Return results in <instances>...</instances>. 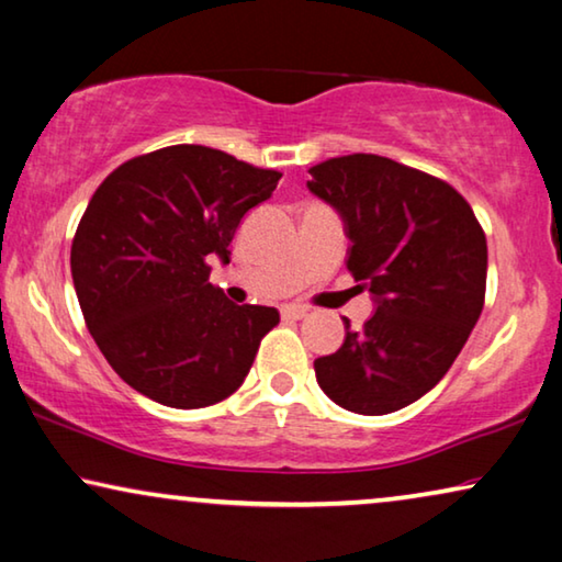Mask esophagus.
<instances>
[{
  "mask_svg": "<svg viewBox=\"0 0 562 562\" xmlns=\"http://www.w3.org/2000/svg\"><path fill=\"white\" fill-rule=\"evenodd\" d=\"M308 314L306 306H299V304H289L281 308V316L283 319H304V316Z\"/></svg>",
  "mask_w": 562,
  "mask_h": 562,
  "instance_id": "obj_1",
  "label": "esophagus"
}]
</instances>
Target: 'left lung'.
I'll use <instances>...</instances> for the list:
<instances>
[{"label":"left lung","instance_id":"1","mask_svg":"<svg viewBox=\"0 0 562 562\" xmlns=\"http://www.w3.org/2000/svg\"><path fill=\"white\" fill-rule=\"evenodd\" d=\"M316 198L345 221L347 268L375 299L335 355L314 360L341 408L385 416L416 403L457 360L484 308L486 238L449 182L378 154L308 169Z\"/></svg>","mask_w":562,"mask_h":562}]
</instances>
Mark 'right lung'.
<instances>
[{
  "instance_id": "add662e5",
  "label": "right lung",
  "mask_w": 562,
  "mask_h": 562,
  "mask_svg": "<svg viewBox=\"0 0 562 562\" xmlns=\"http://www.w3.org/2000/svg\"><path fill=\"white\" fill-rule=\"evenodd\" d=\"M281 180L200 144L124 161L93 192L70 248L86 327L119 378L169 408L233 395L279 324L273 306L233 304L210 283L243 215Z\"/></svg>"
}]
</instances>
